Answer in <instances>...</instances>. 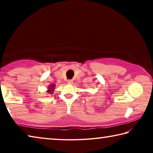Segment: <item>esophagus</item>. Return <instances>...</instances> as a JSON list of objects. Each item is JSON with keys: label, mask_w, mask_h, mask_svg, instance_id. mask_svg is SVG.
<instances>
[{"label": "esophagus", "mask_w": 153, "mask_h": 153, "mask_svg": "<svg viewBox=\"0 0 153 153\" xmlns=\"http://www.w3.org/2000/svg\"><path fill=\"white\" fill-rule=\"evenodd\" d=\"M67 83H68V84H72V83H73V80L68 79V80H67Z\"/></svg>", "instance_id": "34e87169"}]
</instances>
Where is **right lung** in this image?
<instances>
[{
  "instance_id": "add662e5",
  "label": "right lung",
  "mask_w": 153,
  "mask_h": 153,
  "mask_svg": "<svg viewBox=\"0 0 153 153\" xmlns=\"http://www.w3.org/2000/svg\"><path fill=\"white\" fill-rule=\"evenodd\" d=\"M55 86H56V85H55V84H51L50 86H48V90H46V92H47L48 94H53L54 90H55Z\"/></svg>"
}]
</instances>
